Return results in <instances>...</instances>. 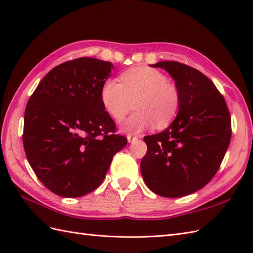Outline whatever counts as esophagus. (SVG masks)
Wrapping results in <instances>:
<instances>
[{
  "mask_svg": "<svg viewBox=\"0 0 253 253\" xmlns=\"http://www.w3.org/2000/svg\"><path fill=\"white\" fill-rule=\"evenodd\" d=\"M137 139H138V137H137V136H131V135H128V136H127V140H128V142H132V141L137 140Z\"/></svg>",
  "mask_w": 253,
  "mask_h": 253,
  "instance_id": "obj_1",
  "label": "esophagus"
}]
</instances>
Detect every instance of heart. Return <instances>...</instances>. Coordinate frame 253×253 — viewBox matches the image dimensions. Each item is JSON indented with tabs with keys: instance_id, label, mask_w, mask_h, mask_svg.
I'll use <instances>...</instances> for the list:
<instances>
[{
	"instance_id": "heart-1",
	"label": "heart",
	"mask_w": 253,
	"mask_h": 253,
	"mask_svg": "<svg viewBox=\"0 0 253 253\" xmlns=\"http://www.w3.org/2000/svg\"><path fill=\"white\" fill-rule=\"evenodd\" d=\"M120 81L106 80L100 98L107 114L117 123L125 120L135 102L137 112L123 124L124 131L137 133L154 125L165 128L178 114L179 91L158 69L133 67L124 72Z\"/></svg>"
}]
</instances>
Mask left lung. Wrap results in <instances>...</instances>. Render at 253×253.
<instances>
[{
    "instance_id": "obj_1",
    "label": "left lung",
    "mask_w": 253,
    "mask_h": 253,
    "mask_svg": "<svg viewBox=\"0 0 253 253\" xmlns=\"http://www.w3.org/2000/svg\"><path fill=\"white\" fill-rule=\"evenodd\" d=\"M175 80L180 107L162 132L146 136L140 169L147 186L166 198L196 192L219 169L232 138V120L224 96L198 69L175 61L159 62Z\"/></svg>"
}]
</instances>
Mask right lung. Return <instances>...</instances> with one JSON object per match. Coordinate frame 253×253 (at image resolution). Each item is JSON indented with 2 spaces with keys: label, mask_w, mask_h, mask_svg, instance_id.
I'll return each mask as SVG.
<instances>
[{
  "label": "right lung",
  "mask_w": 253,
  "mask_h": 253,
  "mask_svg": "<svg viewBox=\"0 0 253 253\" xmlns=\"http://www.w3.org/2000/svg\"><path fill=\"white\" fill-rule=\"evenodd\" d=\"M112 68L110 62L93 57L60 64L27 103L26 157L39 180L57 196L83 197L96 189L113 157L127 144L100 98Z\"/></svg>",
  "instance_id": "1"
}]
</instances>
